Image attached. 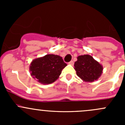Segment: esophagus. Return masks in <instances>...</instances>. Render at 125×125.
I'll return each mask as SVG.
<instances>
[{
  "mask_svg": "<svg viewBox=\"0 0 125 125\" xmlns=\"http://www.w3.org/2000/svg\"><path fill=\"white\" fill-rule=\"evenodd\" d=\"M69 63V64H70V65H73V64H74V62H73V60H71V62H69V63Z\"/></svg>",
  "mask_w": 125,
  "mask_h": 125,
  "instance_id": "34e87169",
  "label": "esophagus"
}]
</instances>
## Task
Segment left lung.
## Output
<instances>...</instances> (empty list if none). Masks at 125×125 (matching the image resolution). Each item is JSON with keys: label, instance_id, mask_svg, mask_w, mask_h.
<instances>
[{"label": "left lung", "instance_id": "8db88e82", "mask_svg": "<svg viewBox=\"0 0 125 125\" xmlns=\"http://www.w3.org/2000/svg\"><path fill=\"white\" fill-rule=\"evenodd\" d=\"M74 63V70L78 77L86 82L97 80L103 73L102 65L90 55H82L77 57Z\"/></svg>", "mask_w": 125, "mask_h": 125}]
</instances>
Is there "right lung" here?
<instances>
[{
  "mask_svg": "<svg viewBox=\"0 0 125 125\" xmlns=\"http://www.w3.org/2000/svg\"><path fill=\"white\" fill-rule=\"evenodd\" d=\"M67 65L60 55L46 54L32 60L30 65L31 75L43 85L54 82Z\"/></svg>",
  "mask_w": 125,
  "mask_h": 125,
  "instance_id": "add662e5",
  "label": "right lung"
}]
</instances>
